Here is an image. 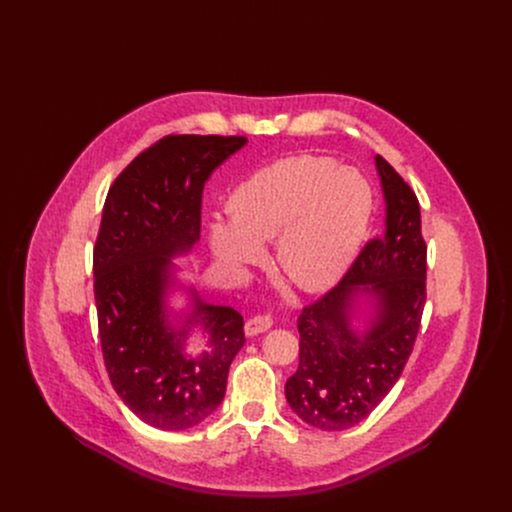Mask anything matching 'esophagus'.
Wrapping results in <instances>:
<instances>
[{"mask_svg": "<svg viewBox=\"0 0 512 512\" xmlns=\"http://www.w3.org/2000/svg\"><path fill=\"white\" fill-rule=\"evenodd\" d=\"M271 326H273L271 316L259 314V316H253V318L247 320V324H245V334H247V336H257V334H261V332H267Z\"/></svg>", "mask_w": 512, "mask_h": 512, "instance_id": "obj_1", "label": "esophagus"}]
</instances>
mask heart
<instances>
[{
    "mask_svg": "<svg viewBox=\"0 0 512 512\" xmlns=\"http://www.w3.org/2000/svg\"><path fill=\"white\" fill-rule=\"evenodd\" d=\"M229 221H214V255L233 265L261 259L277 242L279 269L306 291L334 285L369 231L373 190L356 170L320 156L285 158L241 182L229 198Z\"/></svg>",
    "mask_w": 512,
    "mask_h": 512,
    "instance_id": "1",
    "label": "heart"
}]
</instances>
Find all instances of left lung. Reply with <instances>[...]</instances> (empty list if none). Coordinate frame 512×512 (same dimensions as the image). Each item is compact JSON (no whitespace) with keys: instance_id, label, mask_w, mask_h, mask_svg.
<instances>
[{"instance_id":"1","label":"left lung","mask_w":512,"mask_h":512,"mask_svg":"<svg viewBox=\"0 0 512 512\" xmlns=\"http://www.w3.org/2000/svg\"><path fill=\"white\" fill-rule=\"evenodd\" d=\"M385 196V231L371 239L346 275L298 318L300 367L285 383L294 413L322 431L362 419L399 381L413 350L425 306V257L415 192L375 156ZM376 312L362 333L351 326L355 298Z\"/></svg>"}]
</instances>
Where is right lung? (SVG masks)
I'll return each instance as SVG.
<instances>
[{
	"instance_id": "1",
	"label": "right lung",
	"mask_w": 512,
	"mask_h": 512,
	"mask_svg": "<svg viewBox=\"0 0 512 512\" xmlns=\"http://www.w3.org/2000/svg\"><path fill=\"white\" fill-rule=\"evenodd\" d=\"M241 135H166L113 182L93 251L95 304L105 367L121 401L148 425H198L227 391L229 367L245 344L243 316L212 306L190 287V306L166 304L172 257L200 239L202 190L210 174L241 150ZM202 327L207 348L185 352Z\"/></svg>"
}]
</instances>
